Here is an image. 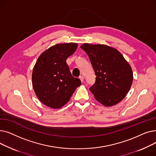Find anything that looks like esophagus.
<instances>
[{
  "label": "esophagus",
  "mask_w": 156,
  "mask_h": 156,
  "mask_svg": "<svg viewBox=\"0 0 156 156\" xmlns=\"http://www.w3.org/2000/svg\"><path fill=\"white\" fill-rule=\"evenodd\" d=\"M79 78H80V80H81V82H83V80H84L83 76H80L79 77Z\"/></svg>",
  "instance_id": "1"
}]
</instances>
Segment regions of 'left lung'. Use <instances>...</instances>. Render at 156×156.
<instances>
[{
    "label": "left lung",
    "instance_id": "8db88e82",
    "mask_svg": "<svg viewBox=\"0 0 156 156\" xmlns=\"http://www.w3.org/2000/svg\"><path fill=\"white\" fill-rule=\"evenodd\" d=\"M95 74V83L90 87L95 99L105 106H112L124 99L133 81L132 68L116 48L105 45L84 44Z\"/></svg>",
    "mask_w": 156,
    "mask_h": 156
}]
</instances>
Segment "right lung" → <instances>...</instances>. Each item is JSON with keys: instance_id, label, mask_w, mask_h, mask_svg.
<instances>
[{"instance_id": "right-lung-1", "label": "right lung", "mask_w": 156, "mask_h": 156, "mask_svg": "<svg viewBox=\"0 0 156 156\" xmlns=\"http://www.w3.org/2000/svg\"><path fill=\"white\" fill-rule=\"evenodd\" d=\"M77 47L76 43L56 44L37 59L32 73L33 87L38 99L48 107H62L81 85L80 80L72 76L66 63Z\"/></svg>"}]
</instances>
